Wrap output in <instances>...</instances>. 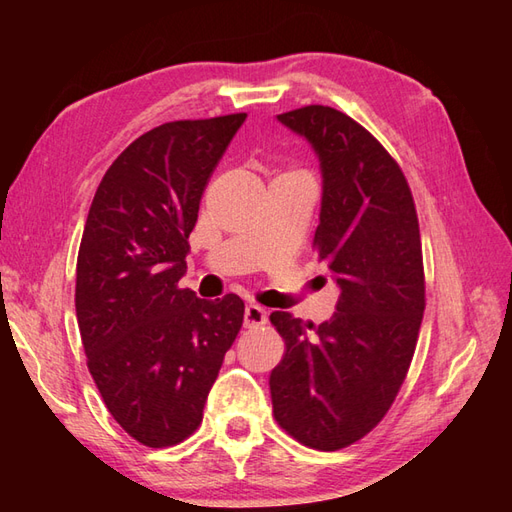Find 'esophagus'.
<instances>
[{"label": "esophagus", "mask_w": 512, "mask_h": 512, "mask_svg": "<svg viewBox=\"0 0 512 512\" xmlns=\"http://www.w3.org/2000/svg\"><path fill=\"white\" fill-rule=\"evenodd\" d=\"M266 323V310L257 303H248L244 308V325L246 328H255V325H264Z\"/></svg>", "instance_id": "34e87169"}]
</instances>
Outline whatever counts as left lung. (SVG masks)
Masks as SVG:
<instances>
[{
  "mask_svg": "<svg viewBox=\"0 0 512 512\" xmlns=\"http://www.w3.org/2000/svg\"><path fill=\"white\" fill-rule=\"evenodd\" d=\"M277 121L319 158L314 248L341 295L321 325L270 314L286 341L270 398L292 438L336 451L383 420L411 365L424 312L418 215L396 160L350 116L308 105Z\"/></svg>",
  "mask_w": 512,
  "mask_h": 512,
  "instance_id": "left-lung-1",
  "label": "left lung"
}]
</instances>
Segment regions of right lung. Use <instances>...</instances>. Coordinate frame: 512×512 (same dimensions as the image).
<instances>
[{
    "label": "right lung",
    "mask_w": 512,
    "mask_h": 512,
    "mask_svg": "<svg viewBox=\"0 0 512 512\" xmlns=\"http://www.w3.org/2000/svg\"><path fill=\"white\" fill-rule=\"evenodd\" d=\"M246 114L176 121L136 138L107 169L76 259V321L107 409L145 447L198 429L244 321L237 295L178 288L206 182Z\"/></svg>",
    "instance_id": "add662e5"
}]
</instances>
